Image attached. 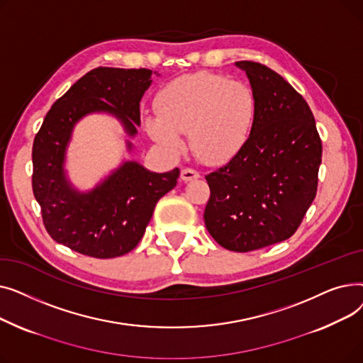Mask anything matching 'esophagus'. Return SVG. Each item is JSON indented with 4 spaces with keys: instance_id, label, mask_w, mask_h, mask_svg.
<instances>
[{
    "instance_id": "esophagus-1",
    "label": "esophagus",
    "mask_w": 363,
    "mask_h": 363,
    "mask_svg": "<svg viewBox=\"0 0 363 363\" xmlns=\"http://www.w3.org/2000/svg\"><path fill=\"white\" fill-rule=\"evenodd\" d=\"M200 178V174L197 170L194 169H189V167H185L181 170V179L184 182H189V181H194V179H199Z\"/></svg>"
}]
</instances>
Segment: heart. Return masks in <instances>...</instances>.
<instances>
[{
  "label": "heart",
  "instance_id": "obj_1",
  "mask_svg": "<svg viewBox=\"0 0 363 363\" xmlns=\"http://www.w3.org/2000/svg\"><path fill=\"white\" fill-rule=\"evenodd\" d=\"M157 113H148V135L170 156L184 150L188 132L196 156L207 164L233 160L249 141L257 103L252 88L222 74L199 72L164 85L156 97Z\"/></svg>",
  "mask_w": 363,
  "mask_h": 363
}]
</instances>
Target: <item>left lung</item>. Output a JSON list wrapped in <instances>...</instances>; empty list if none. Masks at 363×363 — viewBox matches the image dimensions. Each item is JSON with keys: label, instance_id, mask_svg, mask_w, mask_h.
I'll return each mask as SVG.
<instances>
[{"label": "left lung", "instance_id": "8db88e82", "mask_svg": "<svg viewBox=\"0 0 363 363\" xmlns=\"http://www.w3.org/2000/svg\"><path fill=\"white\" fill-rule=\"evenodd\" d=\"M255 92L252 135L238 155L206 175L208 234L226 250L245 253L290 238L318 186L322 144L308 103L281 74L235 62Z\"/></svg>", "mask_w": 363, "mask_h": 363}]
</instances>
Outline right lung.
I'll return each mask as SVG.
<instances>
[{"label": "right lung", "mask_w": 363, "mask_h": 363, "mask_svg": "<svg viewBox=\"0 0 363 363\" xmlns=\"http://www.w3.org/2000/svg\"><path fill=\"white\" fill-rule=\"evenodd\" d=\"M151 74L148 69H92L52 104L33 140L32 188L45 230L81 255L111 259L135 249L156 203L177 185L178 167L157 174L125 160L92 189L79 191L65 169L73 129L92 113L116 118L129 138L126 150L132 151Z\"/></svg>", "instance_id": "obj_1"}]
</instances>
